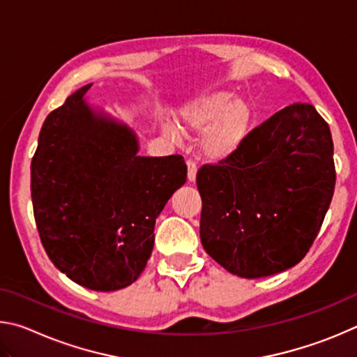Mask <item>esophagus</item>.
<instances>
[{"label":"esophagus","instance_id":"34e87169","mask_svg":"<svg viewBox=\"0 0 357 357\" xmlns=\"http://www.w3.org/2000/svg\"><path fill=\"white\" fill-rule=\"evenodd\" d=\"M187 179L190 183L197 179V164L193 160H187Z\"/></svg>","mask_w":357,"mask_h":357}]
</instances>
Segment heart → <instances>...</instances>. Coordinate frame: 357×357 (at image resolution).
I'll return each instance as SVG.
<instances>
[{
	"label": "heart",
	"instance_id": "b5f03b06",
	"mask_svg": "<svg viewBox=\"0 0 357 357\" xmlns=\"http://www.w3.org/2000/svg\"><path fill=\"white\" fill-rule=\"evenodd\" d=\"M253 112L249 102L228 89L206 93L181 108L178 126L165 123V135L179 138L184 134H198V151L203 159L222 162L234 155L250 132Z\"/></svg>",
	"mask_w": 357,
	"mask_h": 357
}]
</instances>
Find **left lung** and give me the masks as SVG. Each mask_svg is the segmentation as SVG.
<instances>
[{
	"label": "left lung",
	"mask_w": 357,
	"mask_h": 357,
	"mask_svg": "<svg viewBox=\"0 0 357 357\" xmlns=\"http://www.w3.org/2000/svg\"><path fill=\"white\" fill-rule=\"evenodd\" d=\"M202 244L228 273L259 279L298 264L334 195L331 129L293 104L247 135L236 154L197 173Z\"/></svg>",
	"instance_id": "8db88e82"
}]
</instances>
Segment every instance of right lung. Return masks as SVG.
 <instances>
[{
    "mask_svg": "<svg viewBox=\"0 0 357 357\" xmlns=\"http://www.w3.org/2000/svg\"><path fill=\"white\" fill-rule=\"evenodd\" d=\"M86 84L48 114L31 160L36 227L48 258L94 291L129 287L154 247L155 219L185 183L183 155H138L129 126L94 112Z\"/></svg>",
    "mask_w": 357,
    "mask_h": 357,
    "instance_id": "add662e5",
    "label": "right lung"
}]
</instances>
